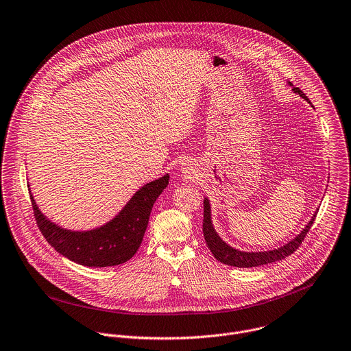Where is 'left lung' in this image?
<instances>
[{"instance_id":"obj_1","label":"left lung","mask_w":351,"mask_h":351,"mask_svg":"<svg viewBox=\"0 0 351 351\" xmlns=\"http://www.w3.org/2000/svg\"><path fill=\"white\" fill-rule=\"evenodd\" d=\"M293 92L298 93L299 96H302L304 100H307L311 104L308 97L299 88H293ZM315 216H317V212L313 215V217L310 219L307 226L299 232V234L292 241L285 244L284 247H280V248L273 250V251H265V252H244V251H239L236 248L230 247L228 244H226L219 237V234H217L216 230L213 228V224H212L209 199L205 198L204 199L202 231H204V239H205V243H206L208 248L210 250L212 255L220 263H224V265H228V266H234V267H247L248 269V267H258V266L269 265V263H273V262H278V261H282L287 256L292 255L299 248V245L302 244L304 237L307 236L310 227L314 223Z\"/></svg>"}]
</instances>
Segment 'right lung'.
Masks as SVG:
<instances>
[{
    "label": "right lung",
    "instance_id": "1",
    "mask_svg": "<svg viewBox=\"0 0 351 351\" xmlns=\"http://www.w3.org/2000/svg\"><path fill=\"white\" fill-rule=\"evenodd\" d=\"M168 182L167 173L145 184L119 215L88 231H73L55 224L41 213L33 194L30 197L38 228L60 255L86 267H107L123 265L136 254L143 241L153 205Z\"/></svg>",
    "mask_w": 351,
    "mask_h": 351
}]
</instances>
